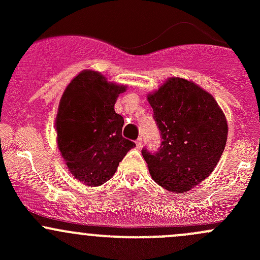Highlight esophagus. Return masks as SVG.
I'll return each instance as SVG.
<instances>
[{
	"label": "esophagus",
	"mask_w": 260,
	"mask_h": 260,
	"mask_svg": "<svg viewBox=\"0 0 260 260\" xmlns=\"http://www.w3.org/2000/svg\"><path fill=\"white\" fill-rule=\"evenodd\" d=\"M136 146H137V148H138V149H140V148H142V146H143L142 138H138V140L136 141Z\"/></svg>",
	"instance_id": "1"
}]
</instances>
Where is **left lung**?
Listing matches in <instances>:
<instances>
[{
    "label": "left lung",
    "instance_id": "left-lung-1",
    "mask_svg": "<svg viewBox=\"0 0 260 260\" xmlns=\"http://www.w3.org/2000/svg\"><path fill=\"white\" fill-rule=\"evenodd\" d=\"M147 101L164 140L156 154L142 151L149 174L166 190L186 192L208 179L220 161L226 117L209 91L183 78H169Z\"/></svg>",
    "mask_w": 260,
    "mask_h": 260
}]
</instances>
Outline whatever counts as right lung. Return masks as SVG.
I'll list each match as a JSON object with an SVG mask.
<instances>
[{"mask_svg": "<svg viewBox=\"0 0 260 260\" xmlns=\"http://www.w3.org/2000/svg\"><path fill=\"white\" fill-rule=\"evenodd\" d=\"M127 85L86 69L68 84L55 118L56 142L68 171L86 186L113 177L119 162L136 147L122 137L124 119L114 111Z\"/></svg>", "mask_w": 260, "mask_h": 260, "instance_id": "1", "label": "right lung"}]
</instances>
